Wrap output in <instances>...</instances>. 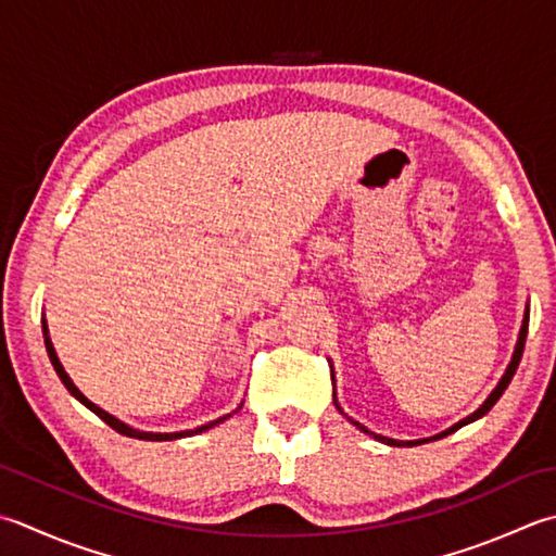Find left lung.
Wrapping results in <instances>:
<instances>
[{
  "label": "left lung",
  "instance_id": "8db88e82",
  "mask_svg": "<svg viewBox=\"0 0 556 556\" xmlns=\"http://www.w3.org/2000/svg\"><path fill=\"white\" fill-rule=\"evenodd\" d=\"M528 323H530V306H526V313H523V325H520V332H518V342H516V350H514V356H510V362H508V366H506V371H504V376H502V380H498L496 383V388L492 390V393H489V397L482 402L480 407H477L470 417H465V419H460L458 424H453L451 429H445V431H441V433H437V437H431V439H419V441H397V439H388V437H380V433H374V431H368L364 424H358V421H354L352 417H346L344 415V409L340 407V402H337V395L332 393V397H334V407L342 412V415L350 419L354 427L358 429V431H364V433H368V437H374L376 441H380V443H386V445H419V443H427V441H437V439H443V437H448V433H453L455 429H460V427H465V424H470V421H475V419H480V417H484L489 409H492L496 402H498V397L504 395V390L508 388V383H510V378H514V374H516V368H518V364H520V356H523V346H526V337H528ZM330 374H332V366H330Z\"/></svg>",
  "mask_w": 556,
  "mask_h": 556
}]
</instances>
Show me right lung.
<instances>
[{
  "label": "right lung",
  "instance_id": "obj_1",
  "mask_svg": "<svg viewBox=\"0 0 556 556\" xmlns=\"http://www.w3.org/2000/svg\"><path fill=\"white\" fill-rule=\"evenodd\" d=\"M42 337H46V350H48V356H50V362H52V368L54 371H58V376H60V380L64 383V388L70 390L72 393V397H76L81 402L84 407H89L93 415H98L101 417L108 427L111 429H115L117 433H123V437H129V439H139V441H173V439H185V437H194V433H202V431H206V429H212V427H216V424H222V421H226L228 417L233 415V412H238V409H233L231 415H224V417H219V419H214V421H210V424H202V427H198V429H185V431H173V433H161V431H141V429H135V427H129V424H125V421H119L117 417H113V415H108L105 409H101L98 405H93V402L86 397L79 388L74 386V380L67 376V371H64V366H62V362H60V356H58V352H54V346H52V340H50V330H48V320L42 318Z\"/></svg>",
  "mask_w": 556,
  "mask_h": 556
}]
</instances>
